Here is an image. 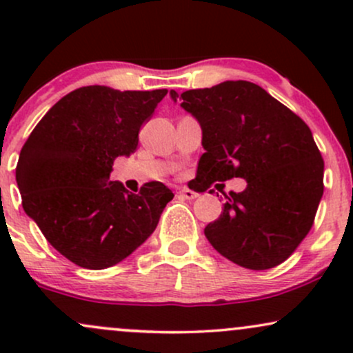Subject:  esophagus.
I'll list each match as a JSON object with an SVG mask.
<instances>
[{
    "mask_svg": "<svg viewBox=\"0 0 353 353\" xmlns=\"http://www.w3.org/2000/svg\"><path fill=\"white\" fill-rule=\"evenodd\" d=\"M179 196L184 197V199L192 201V199H196V197L199 196V194L194 192V190H190V189H188V188H184V189H181V190H179Z\"/></svg>",
    "mask_w": 353,
    "mask_h": 353,
    "instance_id": "34e87169",
    "label": "esophagus"
}]
</instances>
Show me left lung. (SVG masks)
Masks as SVG:
<instances>
[{
  "label": "left lung",
  "mask_w": 353,
  "mask_h": 353,
  "mask_svg": "<svg viewBox=\"0 0 353 353\" xmlns=\"http://www.w3.org/2000/svg\"><path fill=\"white\" fill-rule=\"evenodd\" d=\"M171 98L202 128L197 190L247 181L242 192L224 194L222 214L204 229L208 241L245 269L282 264L309 234L323 194V159L309 125L249 81L171 91Z\"/></svg>",
  "instance_id": "1"
}]
</instances>
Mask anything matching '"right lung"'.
Returning <instances> with one entry per match:
<instances>
[{
  "label": "right lung",
  "instance_id": "1",
  "mask_svg": "<svg viewBox=\"0 0 353 353\" xmlns=\"http://www.w3.org/2000/svg\"><path fill=\"white\" fill-rule=\"evenodd\" d=\"M165 94L168 89H74L24 143L16 165L24 212L76 265L119 264L151 236L174 197L163 182H145L132 194L109 181L114 159L136 151L141 125Z\"/></svg>",
  "mask_w": 353,
  "mask_h": 353
}]
</instances>
